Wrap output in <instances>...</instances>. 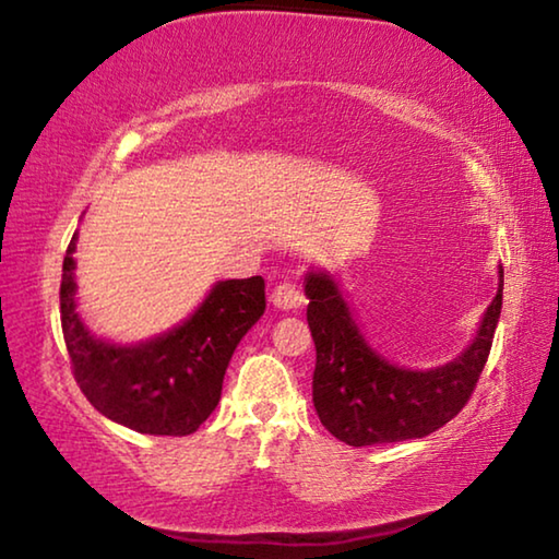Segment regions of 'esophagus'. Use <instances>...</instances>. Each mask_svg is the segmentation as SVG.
<instances>
[{"mask_svg": "<svg viewBox=\"0 0 559 559\" xmlns=\"http://www.w3.org/2000/svg\"><path fill=\"white\" fill-rule=\"evenodd\" d=\"M271 302L276 308H281V310H293V308H300L302 306V296H300V290H298L296 283L283 281V283H278L276 288H273Z\"/></svg>", "mask_w": 559, "mask_h": 559, "instance_id": "esophagus-1", "label": "esophagus"}]
</instances>
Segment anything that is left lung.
<instances>
[{
	"label": "left lung",
	"instance_id": "8db88e82",
	"mask_svg": "<svg viewBox=\"0 0 559 559\" xmlns=\"http://www.w3.org/2000/svg\"><path fill=\"white\" fill-rule=\"evenodd\" d=\"M500 283L473 343L433 370H404L370 347L349 313L335 278L306 273L308 325L316 343L313 404L323 427L349 447L421 439L468 404L503 308Z\"/></svg>",
	"mask_w": 559,
	"mask_h": 559
}]
</instances>
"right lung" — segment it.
<instances>
[{"label": "right lung", "instance_id": "right-lung-1", "mask_svg": "<svg viewBox=\"0 0 559 559\" xmlns=\"http://www.w3.org/2000/svg\"><path fill=\"white\" fill-rule=\"evenodd\" d=\"M61 273V328L71 370L86 400L108 419L153 437H187L222 400L236 345L266 310L261 276L219 281L182 325L140 345L93 337L75 313L73 251Z\"/></svg>", "mask_w": 559, "mask_h": 559}]
</instances>
